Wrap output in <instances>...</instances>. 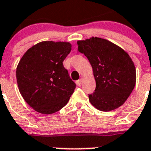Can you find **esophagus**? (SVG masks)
Segmentation results:
<instances>
[{"label": "esophagus", "instance_id": "obj_1", "mask_svg": "<svg viewBox=\"0 0 151 151\" xmlns=\"http://www.w3.org/2000/svg\"><path fill=\"white\" fill-rule=\"evenodd\" d=\"M83 79L81 78L80 79V80H78L76 83H77V85L78 86H81L83 84Z\"/></svg>", "mask_w": 151, "mask_h": 151}]
</instances>
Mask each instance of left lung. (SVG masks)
Wrapping results in <instances>:
<instances>
[{
  "label": "left lung",
  "instance_id": "8db88e82",
  "mask_svg": "<svg viewBox=\"0 0 151 151\" xmlns=\"http://www.w3.org/2000/svg\"><path fill=\"white\" fill-rule=\"evenodd\" d=\"M93 70L96 87L89 95V101L101 111H111L123 105L135 87L136 70L124 50L106 39L92 37L78 40Z\"/></svg>",
  "mask_w": 151,
  "mask_h": 151
}]
</instances>
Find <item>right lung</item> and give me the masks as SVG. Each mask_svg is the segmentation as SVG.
<instances>
[{"label": "right lung", "mask_w": 151, "mask_h": 151, "mask_svg": "<svg viewBox=\"0 0 151 151\" xmlns=\"http://www.w3.org/2000/svg\"><path fill=\"white\" fill-rule=\"evenodd\" d=\"M69 42L42 41L28 49L16 68L19 90L37 112L52 114L67 104L76 84L63 66Z\"/></svg>", "instance_id": "right-lung-1"}]
</instances>
